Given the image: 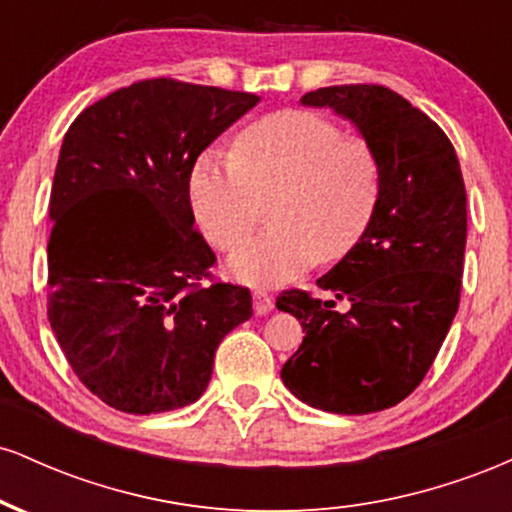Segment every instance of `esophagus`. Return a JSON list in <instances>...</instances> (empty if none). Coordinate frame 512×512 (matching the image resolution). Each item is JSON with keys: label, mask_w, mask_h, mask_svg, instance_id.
Wrapping results in <instances>:
<instances>
[{"label": "esophagus", "mask_w": 512, "mask_h": 512, "mask_svg": "<svg viewBox=\"0 0 512 512\" xmlns=\"http://www.w3.org/2000/svg\"><path fill=\"white\" fill-rule=\"evenodd\" d=\"M252 305H255L257 315H267V313H272V310H274V298L269 296L267 291L257 289L255 293H252Z\"/></svg>", "instance_id": "obj_1"}]
</instances>
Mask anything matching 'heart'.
Wrapping results in <instances>:
<instances>
[{
    "instance_id": "1",
    "label": "heart",
    "mask_w": 512,
    "mask_h": 512,
    "mask_svg": "<svg viewBox=\"0 0 512 512\" xmlns=\"http://www.w3.org/2000/svg\"><path fill=\"white\" fill-rule=\"evenodd\" d=\"M383 190V168L366 139L310 110H281L240 129L233 158L207 151L190 170L199 228L221 250L251 235L264 198L279 194L275 228L228 262L236 279L279 286L317 260L337 262L366 236Z\"/></svg>"
}]
</instances>
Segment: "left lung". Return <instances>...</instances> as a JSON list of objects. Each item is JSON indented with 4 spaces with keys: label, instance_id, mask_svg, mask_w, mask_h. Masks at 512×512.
I'll return each instance as SVG.
<instances>
[{
    "label": "left lung",
    "instance_id": "left-lung-1",
    "mask_svg": "<svg viewBox=\"0 0 512 512\" xmlns=\"http://www.w3.org/2000/svg\"><path fill=\"white\" fill-rule=\"evenodd\" d=\"M356 125L383 168L366 236L317 286L346 301L291 289L276 308L298 317L305 337L281 368L301 402L332 414H373L419 387L460 305L467 192L450 139L385 86L349 84L305 93Z\"/></svg>",
    "mask_w": 512,
    "mask_h": 512
}]
</instances>
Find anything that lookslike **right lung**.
<instances>
[{"instance_id":"right-lung-1","label":"right lung","mask_w":512,"mask_h":512,"mask_svg":"<svg viewBox=\"0 0 512 512\" xmlns=\"http://www.w3.org/2000/svg\"><path fill=\"white\" fill-rule=\"evenodd\" d=\"M255 93L144 79L64 134L50 195L48 320L108 407L158 414L207 390L216 346L252 317L250 289L211 280L190 170Z\"/></svg>"}]
</instances>
